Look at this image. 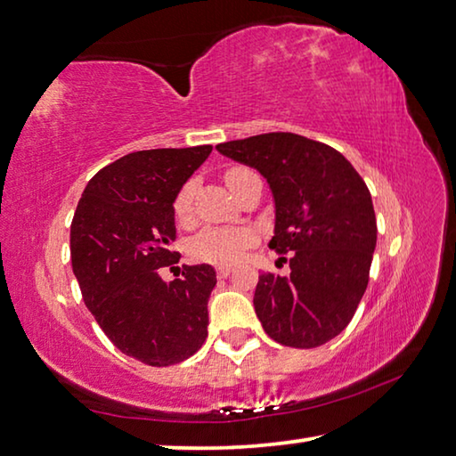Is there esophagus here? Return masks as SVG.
<instances>
[{"instance_id": "obj_1", "label": "esophagus", "mask_w": 456, "mask_h": 456, "mask_svg": "<svg viewBox=\"0 0 456 456\" xmlns=\"http://www.w3.org/2000/svg\"><path fill=\"white\" fill-rule=\"evenodd\" d=\"M216 274H218V278H228L232 274V266H226V265L216 266Z\"/></svg>"}]
</instances>
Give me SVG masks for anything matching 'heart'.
Segmentation results:
<instances>
[{"instance_id":"b5f03b06","label":"heart","mask_w":456,"mask_h":456,"mask_svg":"<svg viewBox=\"0 0 456 456\" xmlns=\"http://www.w3.org/2000/svg\"><path fill=\"white\" fill-rule=\"evenodd\" d=\"M248 172L244 167H232L226 172V183L230 186L238 175ZM196 183L190 180L180 188L178 196L174 200V212L180 220L190 218L191 204H194ZM250 234L244 230H226V228H204L194 240H191V252L200 260L216 262V265H232L240 258L242 250L248 246Z\"/></svg>"}]
</instances>
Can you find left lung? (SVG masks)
<instances>
[{
  "label": "left lung",
  "instance_id": "1",
  "mask_svg": "<svg viewBox=\"0 0 456 456\" xmlns=\"http://www.w3.org/2000/svg\"><path fill=\"white\" fill-rule=\"evenodd\" d=\"M265 175L274 200L276 252H292L290 274H260L254 292L262 329L292 348H316L346 329L369 284L377 248L370 191L348 159L290 132L216 146Z\"/></svg>",
  "mask_w": 456,
  "mask_h": 456
}]
</instances>
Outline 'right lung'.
<instances>
[{
	"label": "right lung",
	"mask_w": 456,
	"mask_h": 456,
	"mask_svg": "<svg viewBox=\"0 0 456 456\" xmlns=\"http://www.w3.org/2000/svg\"><path fill=\"white\" fill-rule=\"evenodd\" d=\"M210 151H132L87 182L71 220V268L86 306L114 346L143 364H178L208 337L216 270L183 266L166 282L159 268L178 262L174 200Z\"/></svg>",
	"instance_id": "add662e5"
}]
</instances>
